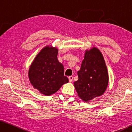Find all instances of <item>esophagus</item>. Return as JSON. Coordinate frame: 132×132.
Here are the masks:
<instances>
[{
    "label": "esophagus",
    "mask_w": 132,
    "mask_h": 132,
    "mask_svg": "<svg viewBox=\"0 0 132 132\" xmlns=\"http://www.w3.org/2000/svg\"><path fill=\"white\" fill-rule=\"evenodd\" d=\"M68 79H69V81H70V82H72L73 80V77H72V76H70V77H69Z\"/></svg>",
    "instance_id": "obj_1"
}]
</instances>
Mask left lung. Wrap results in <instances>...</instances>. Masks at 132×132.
<instances>
[{"label":"left lung","instance_id":"obj_1","mask_svg":"<svg viewBox=\"0 0 132 132\" xmlns=\"http://www.w3.org/2000/svg\"><path fill=\"white\" fill-rule=\"evenodd\" d=\"M74 82L78 96L85 101L103 95L107 88L108 73L104 59L97 48L85 51L84 60Z\"/></svg>","mask_w":132,"mask_h":132}]
</instances>
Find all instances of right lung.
Instances as JSON below:
<instances>
[{
  "label": "right lung",
  "instance_id": "obj_1",
  "mask_svg": "<svg viewBox=\"0 0 132 132\" xmlns=\"http://www.w3.org/2000/svg\"><path fill=\"white\" fill-rule=\"evenodd\" d=\"M58 49L46 46L35 58L30 66L28 77L31 85L41 94L50 96L68 82L64 66L57 59Z\"/></svg>",
  "mask_w": 132,
  "mask_h": 132
}]
</instances>
